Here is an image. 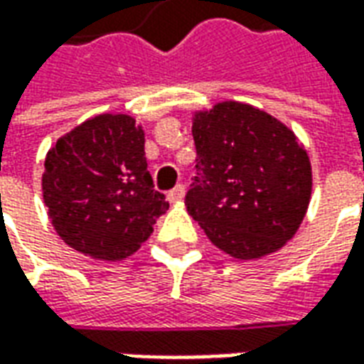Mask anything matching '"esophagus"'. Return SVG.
I'll return each mask as SVG.
<instances>
[{
    "label": "esophagus",
    "mask_w": 364,
    "mask_h": 364,
    "mask_svg": "<svg viewBox=\"0 0 364 364\" xmlns=\"http://www.w3.org/2000/svg\"><path fill=\"white\" fill-rule=\"evenodd\" d=\"M183 197H185V187H183V185H177L175 189H171L167 193L169 203H179V200H183Z\"/></svg>",
    "instance_id": "1"
}]
</instances>
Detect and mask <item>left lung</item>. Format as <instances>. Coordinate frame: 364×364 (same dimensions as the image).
Wrapping results in <instances>:
<instances>
[{
  "instance_id": "8db88e82",
  "label": "left lung",
  "mask_w": 364,
  "mask_h": 364,
  "mask_svg": "<svg viewBox=\"0 0 364 364\" xmlns=\"http://www.w3.org/2000/svg\"><path fill=\"white\" fill-rule=\"evenodd\" d=\"M197 175L187 210L236 259L281 250L304 220L312 167L294 132L252 105L224 101L193 119Z\"/></svg>"
}]
</instances>
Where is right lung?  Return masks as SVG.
Returning a JSON list of instances; mask_svg holds the SVG:
<instances>
[{
    "instance_id": "add662e5",
    "label": "right lung",
    "mask_w": 364,
    "mask_h": 364,
    "mask_svg": "<svg viewBox=\"0 0 364 364\" xmlns=\"http://www.w3.org/2000/svg\"><path fill=\"white\" fill-rule=\"evenodd\" d=\"M43 197L58 236L101 261L132 255L169 208L128 114H99L62 136L46 154Z\"/></svg>"
}]
</instances>
